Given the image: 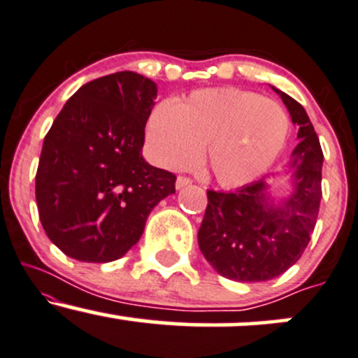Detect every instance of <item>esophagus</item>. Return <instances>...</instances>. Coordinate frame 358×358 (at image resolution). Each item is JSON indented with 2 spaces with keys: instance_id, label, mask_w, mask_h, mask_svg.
<instances>
[{
  "instance_id": "obj_1",
  "label": "esophagus",
  "mask_w": 358,
  "mask_h": 358,
  "mask_svg": "<svg viewBox=\"0 0 358 358\" xmlns=\"http://www.w3.org/2000/svg\"><path fill=\"white\" fill-rule=\"evenodd\" d=\"M190 183H192V180L188 178V176H178V178H176V188H183Z\"/></svg>"
}]
</instances>
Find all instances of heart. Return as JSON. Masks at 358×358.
<instances>
[{"label":"heart","mask_w":358,"mask_h":358,"mask_svg":"<svg viewBox=\"0 0 358 358\" xmlns=\"http://www.w3.org/2000/svg\"><path fill=\"white\" fill-rule=\"evenodd\" d=\"M290 133L277 101L238 88L193 92L173 106H155L146 123L150 155L158 165L182 170L198 160L223 187H240L265 173Z\"/></svg>","instance_id":"1"}]
</instances>
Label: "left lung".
<instances>
[{
  "label": "left lung",
  "instance_id": "1",
  "mask_svg": "<svg viewBox=\"0 0 358 358\" xmlns=\"http://www.w3.org/2000/svg\"><path fill=\"white\" fill-rule=\"evenodd\" d=\"M299 124V145L292 153L294 193L282 206L266 196L264 180L235 192L206 190L205 217L198 245L222 277L236 282L272 280L302 257L315 228L322 198L320 141L303 106L273 88Z\"/></svg>",
  "mask_w": 358,
  "mask_h": 358
}]
</instances>
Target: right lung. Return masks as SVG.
Instances as JSON below:
<instances>
[{
	"instance_id": "right-lung-1",
	"label": "right lung",
	"mask_w": 358,
	"mask_h": 358,
	"mask_svg": "<svg viewBox=\"0 0 358 358\" xmlns=\"http://www.w3.org/2000/svg\"><path fill=\"white\" fill-rule=\"evenodd\" d=\"M157 85L118 71L81 86L56 116L36 171V203L64 255L106 264L140 240L176 176L141 157Z\"/></svg>"
}]
</instances>
